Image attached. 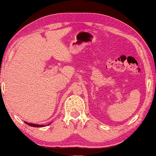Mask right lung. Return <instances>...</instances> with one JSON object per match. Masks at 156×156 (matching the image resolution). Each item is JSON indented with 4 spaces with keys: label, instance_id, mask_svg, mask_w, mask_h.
Instances as JSON below:
<instances>
[{
    "label": "right lung",
    "instance_id": "1",
    "mask_svg": "<svg viewBox=\"0 0 156 156\" xmlns=\"http://www.w3.org/2000/svg\"><path fill=\"white\" fill-rule=\"evenodd\" d=\"M25 123L27 124H28L29 126H33V127H42V126H44V125H40V124H32V123H28V122H26Z\"/></svg>",
    "mask_w": 156,
    "mask_h": 156
}]
</instances>
